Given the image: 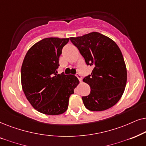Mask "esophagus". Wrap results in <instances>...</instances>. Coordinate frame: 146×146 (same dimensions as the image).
Instances as JSON below:
<instances>
[{"instance_id":"esophagus-1","label":"esophagus","mask_w":146,"mask_h":146,"mask_svg":"<svg viewBox=\"0 0 146 146\" xmlns=\"http://www.w3.org/2000/svg\"><path fill=\"white\" fill-rule=\"evenodd\" d=\"M75 76H76L78 79L79 80V81H82V77H81V75L79 74V73H77L76 75H75Z\"/></svg>"}]
</instances>
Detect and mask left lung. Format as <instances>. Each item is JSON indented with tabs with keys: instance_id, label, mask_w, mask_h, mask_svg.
Instances as JSON below:
<instances>
[{
	"instance_id": "1",
	"label": "left lung",
	"mask_w": 146,
	"mask_h": 146,
	"mask_svg": "<svg viewBox=\"0 0 146 146\" xmlns=\"http://www.w3.org/2000/svg\"><path fill=\"white\" fill-rule=\"evenodd\" d=\"M87 65L92 66L91 74L83 81L91 88L87 96L82 97L85 108L101 111L119 102L127 82V69L121 50L112 39L98 32L71 37Z\"/></svg>"
}]
</instances>
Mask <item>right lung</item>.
Instances as JSON below:
<instances>
[{
    "label": "right lung",
    "mask_w": 146,
    "mask_h": 146,
    "mask_svg": "<svg viewBox=\"0 0 146 146\" xmlns=\"http://www.w3.org/2000/svg\"><path fill=\"white\" fill-rule=\"evenodd\" d=\"M69 38H45L29 48L21 67V84L29 103L46 115L67 111L69 99L79 84L75 75L57 74L62 48Z\"/></svg>",
    "instance_id": "add662e5"
}]
</instances>
